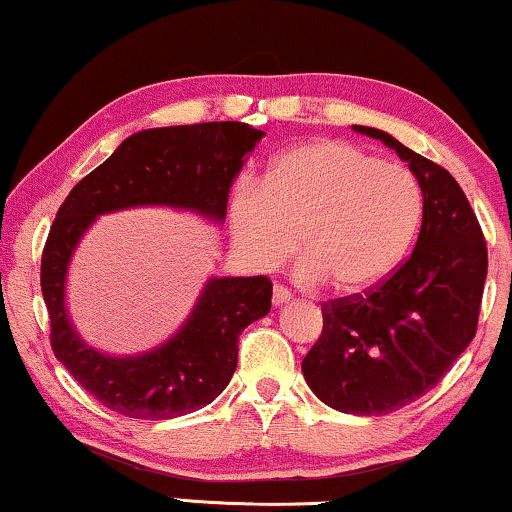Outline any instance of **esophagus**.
I'll use <instances>...</instances> for the list:
<instances>
[{"label":"esophagus","instance_id":"esophagus-1","mask_svg":"<svg viewBox=\"0 0 512 512\" xmlns=\"http://www.w3.org/2000/svg\"><path fill=\"white\" fill-rule=\"evenodd\" d=\"M291 300V291L284 289V286H275L272 289V305H284Z\"/></svg>","mask_w":512,"mask_h":512}]
</instances>
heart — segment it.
Returning <instances> with one entry per match:
<instances>
[{"label":"heart","mask_w":512,"mask_h":512,"mask_svg":"<svg viewBox=\"0 0 512 512\" xmlns=\"http://www.w3.org/2000/svg\"><path fill=\"white\" fill-rule=\"evenodd\" d=\"M424 198L405 165L384 163L347 142H312L279 156L261 188L230 198L237 247L256 268H277L300 249L298 279H331L338 291L373 289L408 254Z\"/></svg>","instance_id":"b5f03b06"}]
</instances>
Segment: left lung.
<instances>
[{
	"label": "left lung",
	"instance_id": "left-lung-1",
	"mask_svg": "<svg viewBox=\"0 0 512 512\" xmlns=\"http://www.w3.org/2000/svg\"><path fill=\"white\" fill-rule=\"evenodd\" d=\"M352 128L408 163L422 188V228L408 261L377 289L324 305V331L303 359V375L328 408L389 415L436 387L471 345L487 244L450 172L389 132Z\"/></svg>",
	"mask_w": 512,
	"mask_h": 512
}]
</instances>
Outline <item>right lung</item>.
<instances>
[{"label": "right lung", "instance_id": "obj_1", "mask_svg": "<svg viewBox=\"0 0 512 512\" xmlns=\"http://www.w3.org/2000/svg\"><path fill=\"white\" fill-rule=\"evenodd\" d=\"M265 137L247 123H195L130 135L72 188L41 256V293L58 361L104 408L132 419H172L205 408L228 387L237 340L270 312L268 277H209L179 331L142 354L90 347L67 312V272L97 216L172 207L223 223L228 193Z\"/></svg>", "mask_w": 512, "mask_h": 512}]
</instances>
